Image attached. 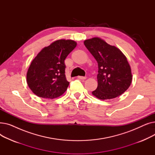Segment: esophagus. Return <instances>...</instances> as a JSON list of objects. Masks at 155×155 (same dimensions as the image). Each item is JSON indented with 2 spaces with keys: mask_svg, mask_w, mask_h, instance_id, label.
Returning a JSON list of instances; mask_svg holds the SVG:
<instances>
[{
  "mask_svg": "<svg viewBox=\"0 0 155 155\" xmlns=\"http://www.w3.org/2000/svg\"><path fill=\"white\" fill-rule=\"evenodd\" d=\"M86 78H87V77H81V76H78V78L81 79V80H85Z\"/></svg>",
  "mask_w": 155,
  "mask_h": 155,
  "instance_id": "34e87169",
  "label": "esophagus"
}]
</instances>
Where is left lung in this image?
<instances>
[{"instance_id":"obj_1","label":"left lung","mask_w":155,"mask_h":155,"mask_svg":"<svg viewBox=\"0 0 155 155\" xmlns=\"http://www.w3.org/2000/svg\"><path fill=\"white\" fill-rule=\"evenodd\" d=\"M84 43L98 63V86L92 92L93 95L107 100L123 94L129 87L133 78L125 55L119 49L99 38L87 39Z\"/></svg>"}]
</instances>
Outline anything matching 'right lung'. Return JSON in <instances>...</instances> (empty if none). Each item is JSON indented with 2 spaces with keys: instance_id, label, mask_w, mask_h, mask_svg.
<instances>
[{
  "instance_id": "right-lung-1",
  "label": "right lung",
  "mask_w": 155,
  "mask_h": 155,
  "mask_svg": "<svg viewBox=\"0 0 155 155\" xmlns=\"http://www.w3.org/2000/svg\"><path fill=\"white\" fill-rule=\"evenodd\" d=\"M77 46L71 39H60L45 47L32 61L27 72V84L35 95L54 99L67 90L64 60Z\"/></svg>"
}]
</instances>
